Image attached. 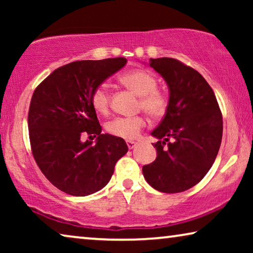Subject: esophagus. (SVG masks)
Here are the masks:
<instances>
[{"mask_svg": "<svg viewBox=\"0 0 253 253\" xmlns=\"http://www.w3.org/2000/svg\"><path fill=\"white\" fill-rule=\"evenodd\" d=\"M126 145H127V147H129V150H132V148L137 145V143L133 140H126Z\"/></svg>", "mask_w": 253, "mask_h": 253, "instance_id": "esophagus-1", "label": "esophagus"}]
</instances>
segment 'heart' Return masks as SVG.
I'll return each mask as SVG.
<instances>
[{
	"mask_svg": "<svg viewBox=\"0 0 253 253\" xmlns=\"http://www.w3.org/2000/svg\"><path fill=\"white\" fill-rule=\"evenodd\" d=\"M121 83L133 93L140 96L139 107L153 119H161L168 110L169 100L165 92L157 88L158 81L153 74L144 69H134L120 78ZM109 89L102 84L94 88L91 95V103L96 113L106 115L109 112ZM146 126V119L138 115L132 117H115L107 123L106 129L113 136L134 139L140 130Z\"/></svg>",
	"mask_w": 253,
	"mask_h": 253,
	"instance_id": "heart-1",
	"label": "heart"
}]
</instances>
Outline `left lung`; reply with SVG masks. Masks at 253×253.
<instances>
[{"label": "left lung", "instance_id": "8db88e82", "mask_svg": "<svg viewBox=\"0 0 253 253\" xmlns=\"http://www.w3.org/2000/svg\"><path fill=\"white\" fill-rule=\"evenodd\" d=\"M169 89L168 110L152 131L157 159L143 167L152 188L161 192H183L204 178L219 152L222 115L215 94L195 69L175 58H151Z\"/></svg>", "mask_w": 253, "mask_h": 253}]
</instances>
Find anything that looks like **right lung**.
I'll list each match as a JSON object with an SVG mask.
<instances>
[{
  "label": "right lung",
  "mask_w": 253,
  "mask_h": 253,
  "mask_svg": "<svg viewBox=\"0 0 253 253\" xmlns=\"http://www.w3.org/2000/svg\"><path fill=\"white\" fill-rule=\"evenodd\" d=\"M126 64L123 57L71 62L33 93L27 122L34 160L48 181L68 195L84 197L105 188L127 152L123 138L101 133L91 103L94 88ZM84 134L96 136V143L83 142Z\"/></svg>",
  "instance_id": "obj_1"
}]
</instances>
